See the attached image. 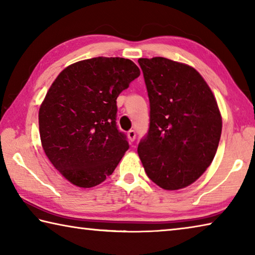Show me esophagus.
Segmentation results:
<instances>
[{
	"label": "esophagus",
	"mask_w": 255,
	"mask_h": 255,
	"mask_svg": "<svg viewBox=\"0 0 255 255\" xmlns=\"http://www.w3.org/2000/svg\"><path fill=\"white\" fill-rule=\"evenodd\" d=\"M127 136H128V139L130 140V141H133L136 139V132H135V130H129L128 132H127Z\"/></svg>",
	"instance_id": "1"
}]
</instances>
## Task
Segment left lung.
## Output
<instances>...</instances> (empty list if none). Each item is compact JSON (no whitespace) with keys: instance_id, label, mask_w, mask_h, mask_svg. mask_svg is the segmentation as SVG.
<instances>
[{"instance_id":"left-lung-1","label":"left lung","mask_w":255,"mask_h":255,"mask_svg":"<svg viewBox=\"0 0 255 255\" xmlns=\"http://www.w3.org/2000/svg\"><path fill=\"white\" fill-rule=\"evenodd\" d=\"M149 98L148 133L138 155L148 178L164 190L188 187L204 174L217 152L222 116L214 93L187 64L139 58Z\"/></svg>"}]
</instances>
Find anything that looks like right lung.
Masks as SVG:
<instances>
[{"mask_svg": "<svg viewBox=\"0 0 255 255\" xmlns=\"http://www.w3.org/2000/svg\"><path fill=\"white\" fill-rule=\"evenodd\" d=\"M139 74L130 59L96 57L64 68L50 85L39 108L41 145L72 184H100L129 148L116 125V100Z\"/></svg>", "mask_w": 255, "mask_h": 255, "instance_id": "obj_1", "label": "right lung"}]
</instances>
